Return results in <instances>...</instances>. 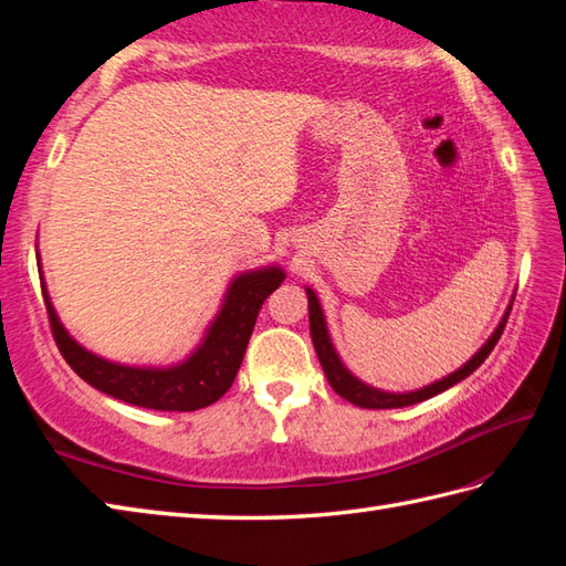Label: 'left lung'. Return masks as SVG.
<instances>
[{
	"instance_id": "8db88e82",
	"label": "left lung",
	"mask_w": 566,
	"mask_h": 566,
	"mask_svg": "<svg viewBox=\"0 0 566 566\" xmlns=\"http://www.w3.org/2000/svg\"><path fill=\"white\" fill-rule=\"evenodd\" d=\"M306 296H308L311 340H314L316 355L321 359L323 371H326L328 384H331L335 394H340L345 401H350V403H355L359 408H403V406H413V403L426 401V399H430V396H438L444 389L454 387L457 381H462V379H467L469 375H472L476 367H482L484 359L491 355V350H494V345L499 343L503 328H506L509 314H511V306H509L506 314H503L501 323L496 326V331L491 333V338L482 345V350H479L472 359H469L467 365H462L460 369L452 371V375H448V377L440 379V381H432L430 387H423V389H416V391H408V394H391V391H381V389L369 387V384L359 381L355 375H350V369H347L340 363V357H338V353H335V347L331 343L326 316H323V308L318 304V296L314 294V290H308V286H306Z\"/></svg>"
}]
</instances>
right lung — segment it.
Returning a JSON list of instances; mask_svg holds the SVG:
<instances>
[{
  "instance_id": "1",
  "label": "right lung",
  "mask_w": 566,
  "mask_h": 566,
  "mask_svg": "<svg viewBox=\"0 0 566 566\" xmlns=\"http://www.w3.org/2000/svg\"><path fill=\"white\" fill-rule=\"evenodd\" d=\"M282 282L284 272L280 268H262L238 274L228 286L219 316L211 321L201 345L185 363L172 367L118 365L84 350L60 323L51 296L45 292V282L41 286L57 350L63 353L67 365L84 381L118 401L140 408L197 411V408H207L213 401H219L231 389L264 298Z\"/></svg>"
}]
</instances>
